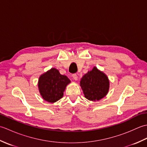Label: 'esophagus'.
Masks as SVG:
<instances>
[{"label": "esophagus", "instance_id": "esophagus-1", "mask_svg": "<svg viewBox=\"0 0 147 147\" xmlns=\"http://www.w3.org/2000/svg\"><path fill=\"white\" fill-rule=\"evenodd\" d=\"M73 79L74 80H78V76H77V74H73Z\"/></svg>", "mask_w": 147, "mask_h": 147}]
</instances>
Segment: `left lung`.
<instances>
[{"instance_id":"1","label":"left lung","mask_w":147,"mask_h":147,"mask_svg":"<svg viewBox=\"0 0 147 147\" xmlns=\"http://www.w3.org/2000/svg\"><path fill=\"white\" fill-rule=\"evenodd\" d=\"M80 86L85 96L89 100H99L107 95L109 88V81L105 74L94 67L83 76Z\"/></svg>"}]
</instances>
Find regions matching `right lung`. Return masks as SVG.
Returning a JSON list of instances; mask_svg holds the SVG:
<instances>
[{
    "mask_svg": "<svg viewBox=\"0 0 147 147\" xmlns=\"http://www.w3.org/2000/svg\"><path fill=\"white\" fill-rule=\"evenodd\" d=\"M70 80L65 75H62L55 68L40 76L38 88L40 95L45 100L54 103L60 100Z\"/></svg>",
    "mask_w": 147,
    "mask_h": 147,
    "instance_id": "add662e5",
    "label": "right lung"
}]
</instances>
